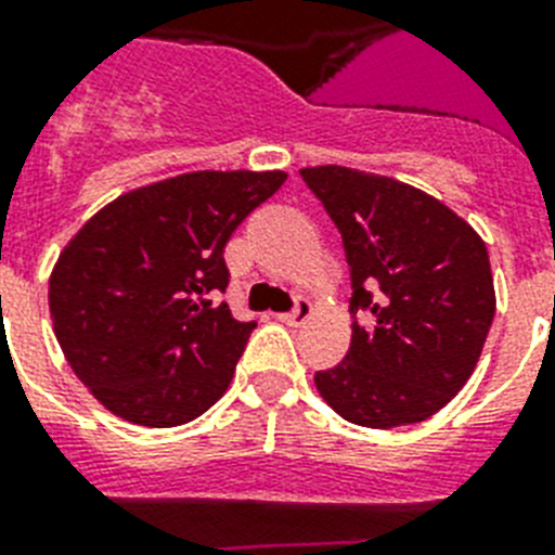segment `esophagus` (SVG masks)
<instances>
[{
    "mask_svg": "<svg viewBox=\"0 0 555 555\" xmlns=\"http://www.w3.org/2000/svg\"><path fill=\"white\" fill-rule=\"evenodd\" d=\"M310 313H313V305L308 299H296V305L287 313H279V319L285 324H293V327H299V324L308 322Z\"/></svg>",
    "mask_w": 555,
    "mask_h": 555,
    "instance_id": "obj_1",
    "label": "esophagus"
}]
</instances>
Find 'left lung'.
<instances>
[{"instance_id": "8db88e82", "label": "left lung", "mask_w": 555, "mask_h": 555, "mask_svg": "<svg viewBox=\"0 0 555 555\" xmlns=\"http://www.w3.org/2000/svg\"><path fill=\"white\" fill-rule=\"evenodd\" d=\"M299 173L339 228L350 268V350L317 373L319 393L353 425L425 422L465 387L488 339L496 313L488 247L404 182L339 165Z\"/></svg>"}]
</instances>
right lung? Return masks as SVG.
<instances>
[{
	"label": "right lung",
	"mask_w": 555,
	"mask_h": 555,
	"mask_svg": "<svg viewBox=\"0 0 555 555\" xmlns=\"http://www.w3.org/2000/svg\"><path fill=\"white\" fill-rule=\"evenodd\" d=\"M282 170H199L125 193L62 250L53 333L90 393L125 422L176 427L228 390L256 322L219 301L224 245Z\"/></svg>",
	"instance_id": "add662e5"
}]
</instances>
